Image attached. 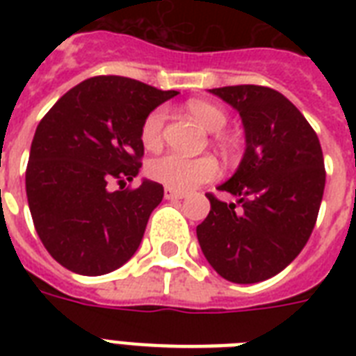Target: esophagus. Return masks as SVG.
Masks as SVG:
<instances>
[{
	"label": "esophagus",
	"mask_w": 356,
	"mask_h": 356,
	"mask_svg": "<svg viewBox=\"0 0 356 356\" xmlns=\"http://www.w3.org/2000/svg\"><path fill=\"white\" fill-rule=\"evenodd\" d=\"M184 192H179V190H173V188H164V197H166V200H170V201H173V200H183L184 197Z\"/></svg>",
	"instance_id": "esophagus-1"
}]
</instances>
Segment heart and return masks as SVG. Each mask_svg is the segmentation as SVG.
I'll use <instances>...</instances> for the list:
<instances>
[{"label":"heart","mask_w":356,"mask_h":356,"mask_svg":"<svg viewBox=\"0 0 356 356\" xmlns=\"http://www.w3.org/2000/svg\"><path fill=\"white\" fill-rule=\"evenodd\" d=\"M186 111L194 116L207 131H222L227 125V114L214 103L203 99H192L186 103ZM164 123H166V111L162 107L151 111L145 116L140 138L145 149L156 151L164 142ZM147 173L151 179L166 184L173 190H190L201 183H207L218 175V162L211 155L184 156L179 153H166L156 156L149 162Z\"/></svg>","instance_id":"b5f03b06"}]
</instances>
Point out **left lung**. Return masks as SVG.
<instances>
[{
	"mask_svg": "<svg viewBox=\"0 0 356 356\" xmlns=\"http://www.w3.org/2000/svg\"><path fill=\"white\" fill-rule=\"evenodd\" d=\"M211 94L240 114L245 153L218 186L236 203L207 194L211 212L195 233L223 279L253 284L284 270L309 242L325 188L323 153L314 129L281 92L238 85Z\"/></svg>",
	"mask_w": 356,
	"mask_h": 356,
	"instance_id": "obj_1",
	"label": "left lung"
}]
</instances>
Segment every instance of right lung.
I'll return each instance as SVG.
<instances>
[{
    "mask_svg": "<svg viewBox=\"0 0 356 356\" xmlns=\"http://www.w3.org/2000/svg\"><path fill=\"white\" fill-rule=\"evenodd\" d=\"M177 94L99 75L66 92L40 120L25 190L36 233L66 270L105 275L136 253L164 188L147 179L123 186L142 166L145 116ZM111 180L120 191L108 190Z\"/></svg>",
    "mask_w": 356,
    "mask_h": 356,
    "instance_id": "add662e5",
    "label": "right lung"
}]
</instances>
